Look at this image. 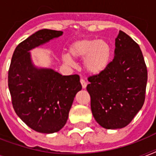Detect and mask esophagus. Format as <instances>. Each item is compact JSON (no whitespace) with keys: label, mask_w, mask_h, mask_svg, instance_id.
<instances>
[{"label":"esophagus","mask_w":156,"mask_h":156,"mask_svg":"<svg viewBox=\"0 0 156 156\" xmlns=\"http://www.w3.org/2000/svg\"><path fill=\"white\" fill-rule=\"evenodd\" d=\"M80 83H81V84H82V87H83V89H85V88L87 87V83H86V81L84 80L83 78H81Z\"/></svg>","instance_id":"esophagus-1"}]
</instances>
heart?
I'll use <instances>...</instances> for the list:
<instances>
[{
    "instance_id": "heart-1",
    "label": "heart",
    "mask_w": 156,
    "mask_h": 156,
    "mask_svg": "<svg viewBox=\"0 0 156 156\" xmlns=\"http://www.w3.org/2000/svg\"><path fill=\"white\" fill-rule=\"evenodd\" d=\"M112 49L105 40L83 39L77 40L69 48V54H63L62 60L68 66L74 64L73 59L83 60V67L90 75H99L108 67L111 62Z\"/></svg>"
}]
</instances>
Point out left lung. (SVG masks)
Returning a JSON list of instances; mask_svg holds the SVG:
<instances>
[{"instance_id": "obj_1", "label": "left lung", "mask_w": 156, "mask_h": 156, "mask_svg": "<svg viewBox=\"0 0 156 156\" xmlns=\"http://www.w3.org/2000/svg\"><path fill=\"white\" fill-rule=\"evenodd\" d=\"M114 59L99 75L88 78L87 90L97 123L107 129L128 126L145 100L147 69L138 44L120 30Z\"/></svg>"}]
</instances>
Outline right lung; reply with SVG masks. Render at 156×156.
Returning a JSON list of instances; mask_svg holds the SVG:
<instances>
[{
  "instance_id": "right-lung-1",
  "label": "right lung",
  "mask_w": 156,
  "mask_h": 156,
  "mask_svg": "<svg viewBox=\"0 0 156 156\" xmlns=\"http://www.w3.org/2000/svg\"><path fill=\"white\" fill-rule=\"evenodd\" d=\"M63 35L43 29L20 43L13 52L8 86L16 114L39 133H52L63 128L76 94L82 90L79 76H63L33 63L30 50Z\"/></svg>"
}]
</instances>
